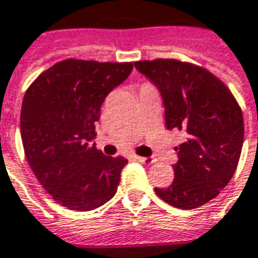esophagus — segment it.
Here are the masks:
<instances>
[{"mask_svg":"<svg viewBox=\"0 0 258 258\" xmlns=\"http://www.w3.org/2000/svg\"><path fill=\"white\" fill-rule=\"evenodd\" d=\"M136 159L139 160L140 163H143V165H153L156 162L153 158H143V156H136Z\"/></svg>","mask_w":258,"mask_h":258,"instance_id":"34e87169","label":"esophagus"}]
</instances>
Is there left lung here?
<instances>
[{"mask_svg": "<svg viewBox=\"0 0 258 258\" xmlns=\"http://www.w3.org/2000/svg\"><path fill=\"white\" fill-rule=\"evenodd\" d=\"M136 69L158 86L168 130L187 136L178 150L174 182L155 192L178 209L213 200L234 176L244 142V118L232 92L200 66L158 58L136 61Z\"/></svg>", "mask_w": 258, "mask_h": 258, "instance_id": "obj_1", "label": "left lung"}]
</instances>
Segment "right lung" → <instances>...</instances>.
<instances>
[{"mask_svg":"<svg viewBox=\"0 0 258 258\" xmlns=\"http://www.w3.org/2000/svg\"><path fill=\"white\" fill-rule=\"evenodd\" d=\"M133 62L67 58L26 90L20 114L24 155L40 185L61 206L87 212L109 202L128 160L105 156L92 140L108 93Z\"/></svg>","mask_w":258,"mask_h":258,"instance_id":"right-lung-1","label":"right lung"}]
</instances>
